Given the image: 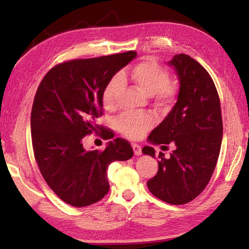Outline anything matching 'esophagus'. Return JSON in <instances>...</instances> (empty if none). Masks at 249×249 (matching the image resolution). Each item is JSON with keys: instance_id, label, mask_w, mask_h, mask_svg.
Masks as SVG:
<instances>
[{"instance_id": "34e87169", "label": "esophagus", "mask_w": 249, "mask_h": 249, "mask_svg": "<svg viewBox=\"0 0 249 249\" xmlns=\"http://www.w3.org/2000/svg\"><path fill=\"white\" fill-rule=\"evenodd\" d=\"M133 150H134V153L136 156H139L142 154V151H141V146L139 144H136L134 143L133 144Z\"/></svg>"}]
</instances>
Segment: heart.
<instances>
[{
    "label": "heart",
    "instance_id": "obj_1",
    "mask_svg": "<svg viewBox=\"0 0 249 249\" xmlns=\"http://www.w3.org/2000/svg\"><path fill=\"white\" fill-rule=\"evenodd\" d=\"M129 78L141 91L154 95L160 104H167L176 95V89L170 83L169 72L158 63L147 57L138 63L129 73L113 76L106 84L102 99L107 110H114L118 97L123 87V79ZM155 123L154 116L149 113L124 112L115 120V126L120 133L129 139H140Z\"/></svg>",
    "mask_w": 249,
    "mask_h": 249
}]
</instances>
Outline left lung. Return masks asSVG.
I'll list each match as a JSON object with an SVG mask.
<instances>
[{"label": "left lung", "mask_w": 249, "mask_h": 249, "mask_svg": "<svg viewBox=\"0 0 249 249\" xmlns=\"http://www.w3.org/2000/svg\"><path fill=\"white\" fill-rule=\"evenodd\" d=\"M169 65L178 76V102L149 141L174 149L169 157L160 152L158 171L147 188L156 198L181 205L198 197L210 182L220 152L223 119L217 89L203 66L184 53L174 55ZM142 152L155 158L154 147Z\"/></svg>", "instance_id": "8db88e82"}]
</instances>
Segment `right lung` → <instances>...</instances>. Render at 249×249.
Listing matches in <instances>:
<instances>
[{"label":"right lung","mask_w":249,"mask_h":249,"mask_svg":"<svg viewBox=\"0 0 249 249\" xmlns=\"http://www.w3.org/2000/svg\"><path fill=\"white\" fill-rule=\"evenodd\" d=\"M136 55V51H127L60 63L46 73L36 91L31 112L35 160L57 197L76 208L103 199L110 187L108 166L134 155L125 139L115 138L103 151L86 150L82 139L98 131L102 138H111L110 129L96 124L103 115V91Z\"/></svg>","instance_id":"add662e5"}]
</instances>
